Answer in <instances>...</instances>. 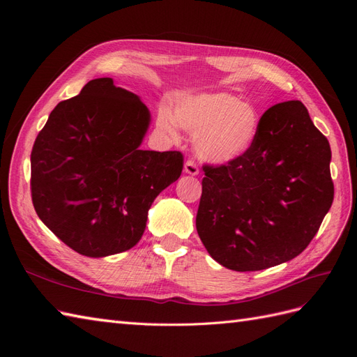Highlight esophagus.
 Returning a JSON list of instances; mask_svg holds the SVG:
<instances>
[{"instance_id":"esophagus-1","label":"esophagus","mask_w":357,"mask_h":357,"mask_svg":"<svg viewBox=\"0 0 357 357\" xmlns=\"http://www.w3.org/2000/svg\"><path fill=\"white\" fill-rule=\"evenodd\" d=\"M185 172H186V174H190V176H198L199 168H198V165L195 164V160H193V159L186 160V164H185Z\"/></svg>"}]
</instances>
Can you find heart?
Returning <instances> with one entry per match:
<instances>
[{
	"label": "heart",
	"instance_id": "1",
	"mask_svg": "<svg viewBox=\"0 0 357 357\" xmlns=\"http://www.w3.org/2000/svg\"><path fill=\"white\" fill-rule=\"evenodd\" d=\"M156 123L176 137L177 123L193 132L197 155L208 164L225 165L244 156L253 146L261 128V116L250 102L226 92L185 95L172 105L162 107Z\"/></svg>",
	"mask_w": 357,
	"mask_h": 357
}]
</instances>
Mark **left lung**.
Wrapping results in <instances>:
<instances>
[{"label": "left lung", "mask_w": 357, "mask_h": 357, "mask_svg": "<svg viewBox=\"0 0 357 357\" xmlns=\"http://www.w3.org/2000/svg\"><path fill=\"white\" fill-rule=\"evenodd\" d=\"M331 146L301 101L273 105L248 152L204 165L197 231L215 262L259 271L296 257L333 201Z\"/></svg>", "instance_id": "left-lung-1"}]
</instances>
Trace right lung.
Masks as SVG:
<instances>
[{
  "label": "right lung",
  "mask_w": 357,
  "mask_h": 357,
  "mask_svg": "<svg viewBox=\"0 0 357 357\" xmlns=\"http://www.w3.org/2000/svg\"><path fill=\"white\" fill-rule=\"evenodd\" d=\"M150 113L110 77L61 101L31 152V197L41 222L74 252L122 253L142 238L149 208L183 169L180 152L142 150Z\"/></svg>",
  "instance_id": "add662e5"
}]
</instances>
